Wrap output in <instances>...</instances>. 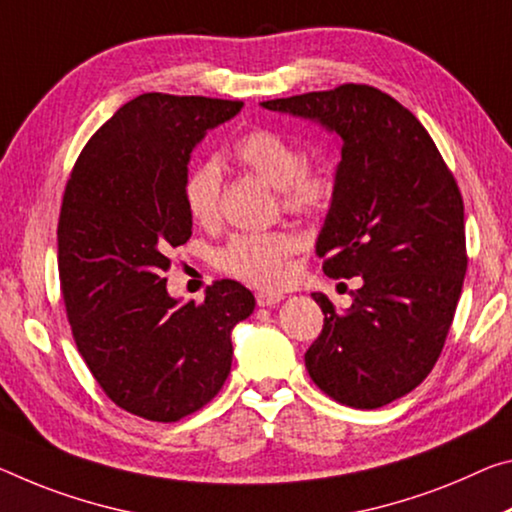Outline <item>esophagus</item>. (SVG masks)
Here are the masks:
<instances>
[{"mask_svg": "<svg viewBox=\"0 0 512 512\" xmlns=\"http://www.w3.org/2000/svg\"><path fill=\"white\" fill-rule=\"evenodd\" d=\"M257 305L259 307H275L282 300L280 294H273V291H259V294L255 296Z\"/></svg>", "mask_w": 512, "mask_h": 512, "instance_id": "obj_1", "label": "esophagus"}]
</instances>
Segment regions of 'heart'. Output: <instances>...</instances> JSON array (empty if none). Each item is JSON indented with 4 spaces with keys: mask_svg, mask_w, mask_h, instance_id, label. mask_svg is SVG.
Returning a JSON list of instances; mask_svg holds the SVG:
<instances>
[{
    "mask_svg": "<svg viewBox=\"0 0 512 512\" xmlns=\"http://www.w3.org/2000/svg\"><path fill=\"white\" fill-rule=\"evenodd\" d=\"M234 157L275 189L291 214H321L337 196L335 168L326 161H307L305 145L271 127L250 129L232 145ZM225 175L216 159L191 170L184 182V202L193 221L212 225L221 214ZM296 234L255 232L237 234L216 253V266L248 285L262 289L285 287L291 278V257L298 253Z\"/></svg>",
    "mask_w": 512,
    "mask_h": 512,
    "instance_id": "1",
    "label": "heart"
}]
</instances>
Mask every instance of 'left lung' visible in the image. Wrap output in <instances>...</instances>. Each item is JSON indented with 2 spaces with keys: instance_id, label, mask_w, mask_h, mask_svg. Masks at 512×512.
Segmentation results:
<instances>
[{
  "instance_id": "obj_1",
  "label": "left lung",
  "mask_w": 512,
  "mask_h": 512,
  "mask_svg": "<svg viewBox=\"0 0 512 512\" xmlns=\"http://www.w3.org/2000/svg\"><path fill=\"white\" fill-rule=\"evenodd\" d=\"M342 139L337 196L316 239L330 278H362L344 314H326L305 367L330 399L383 408L440 358L467 271L465 207L431 134L367 84L262 102Z\"/></svg>"
}]
</instances>
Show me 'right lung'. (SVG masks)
Here are the masks:
<instances>
[{
	"label": "right lung",
	"instance_id": "add662e5",
	"mask_svg": "<svg viewBox=\"0 0 512 512\" xmlns=\"http://www.w3.org/2000/svg\"><path fill=\"white\" fill-rule=\"evenodd\" d=\"M241 107L143 93L91 136L66 184L56 234L72 337L104 394L136 417L168 424L212 401L230 376L232 328L255 310L234 280L180 305L164 278L191 237V152Z\"/></svg>",
	"mask_w": 512,
	"mask_h": 512
}]
</instances>
